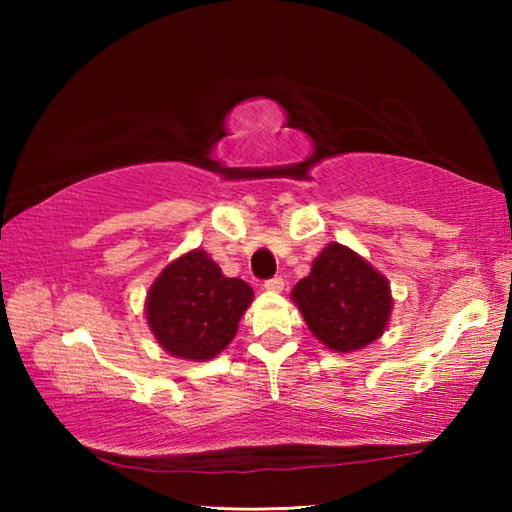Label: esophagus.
I'll return each mask as SVG.
<instances>
[{"mask_svg":"<svg viewBox=\"0 0 512 512\" xmlns=\"http://www.w3.org/2000/svg\"><path fill=\"white\" fill-rule=\"evenodd\" d=\"M264 289L266 291H282L284 289V280H282V275H275V277H271V280H266L264 282Z\"/></svg>","mask_w":512,"mask_h":512,"instance_id":"esophagus-1","label":"esophagus"}]
</instances>
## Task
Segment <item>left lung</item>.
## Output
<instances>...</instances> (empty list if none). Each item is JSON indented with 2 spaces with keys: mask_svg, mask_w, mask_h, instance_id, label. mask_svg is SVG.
I'll use <instances>...</instances> for the list:
<instances>
[{
  "mask_svg": "<svg viewBox=\"0 0 512 512\" xmlns=\"http://www.w3.org/2000/svg\"><path fill=\"white\" fill-rule=\"evenodd\" d=\"M291 298L316 339L334 352H354L377 341L393 309L386 277L336 241L314 259Z\"/></svg>",
  "mask_w": 512,
  "mask_h": 512,
  "instance_id": "obj_1",
  "label": "left lung"
}]
</instances>
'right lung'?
Instances as JSON below:
<instances>
[{
  "instance_id": "1",
  "label": "right lung",
  "mask_w": 512,
  "mask_h": 512,
  "mask_svg": "<svg viewBox=\"0 0 512 512\" xmlns=\"http://www.w3.org/2000/svg\"><path fill=\"white\" fill-rule=\"evenodd\" d=\"M253 289L239 277H225L205 250L173 259L146 293V320L171 357L214 359L235 339Z\"/></svg>"
}]
</instances>
